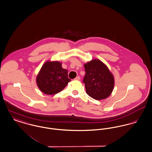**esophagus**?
I'll list each match as a JSON object with an SVG mask.
<instances>
[{"label": "esophagus", "instance_id": "34e87169", "mask_svg": "<svg viewBox=\"0 0 152 152\" xmlns=\"http://www.w3.org/2000/svg\"><path fill=\"white\" fill-rule=\"evenodd\" d=\"M80 79V76H77L75 79V80H79Z\"/></svg>", "mask_w": 152, "mask_h": 152}]
</instances>
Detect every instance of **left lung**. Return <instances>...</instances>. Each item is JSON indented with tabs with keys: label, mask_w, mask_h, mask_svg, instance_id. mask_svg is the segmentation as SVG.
Returning a JSON list of instances; mask_svg holds the SVG:
<instances>
[{
	"label": "left lung",
	"mask_w": 152,
	"mask_h": 152,
	"mask_svg": "<svg viewBox=\"0 0 152 152\" xmlns=\"http://www.w3.org/2000/svg\"><path fill=\"white\" fill-rule=\"evenodd\" d=\"M86 75L83 79L87 94L96 100L107 98L115 86V79L107 66L98 59L84 64Z\"/></svg>",
	"instance_id": "8db88e82"
}]
</instances>
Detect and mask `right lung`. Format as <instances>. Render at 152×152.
Returning <instances> with one entry per match:
<instances>
[{
  "instance_id": "1",
  "label": "right lung",
  "mask_w": 152,
  "mask_h": 152,
  "mask_svg": "<svg viewBox=\"0 0 152 152\" xmlns=\"http://www.w3.org/2000/svg\"><path fill=\"white\" fill-rule=\"evenodd\" d=\"M68 70L62 68L59 61H47L42 66L36 77L37 86L47 95L58 93L70 82Z\"/></svg>"
}]
</instances>
